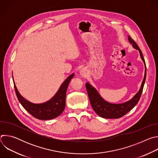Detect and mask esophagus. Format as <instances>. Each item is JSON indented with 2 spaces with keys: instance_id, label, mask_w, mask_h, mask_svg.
Wrapping results in <instances>:
<instances>
[{
  "instance_id": "esophagus-1",
  "label": "esophagus",
  "mask_w": 158,
  "mask_h": 158,
  "mask_svg": "<svg viewBox=\"0 0 158 158\" xmlns=\"http://www.w3.org/2000/svg\"><path fill=\"white\" fill-rule=\"evenodd\" d=\"M80 74L82 76V77H84V76H86V70L85 69H82L80 71Z\"/></svg>"
}]
</instances>
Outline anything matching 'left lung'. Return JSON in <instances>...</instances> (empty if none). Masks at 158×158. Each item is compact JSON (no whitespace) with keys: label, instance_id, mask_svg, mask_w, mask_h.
<instances>
[{"label":"left lung","instance_id":"left-lung-1","mask_svg":"<svg viewBox=\"0 0 158 158\" xmlns=\"http://www.w3.org/2000/svg\"><path fill=\"white\" fill-rule=\"evenodd\" d=\"M128 40L132 45V47L139 51L141 57L145 65V74L141 88L138 93L135 95L131 100L122 103V104H112L104 101L99 95L96 89L94 88L89 83L85 84L87 92L89 98L90 102L94 110L99 116L106 119H118L123 117L129 111H130L135 106H136L140 99L144 82L146 77V67L145 60L143 56L141 50L139 46L130 36L128 35Z\"/></svg>","mask_w":158,"mask_h":158}]
</instances>
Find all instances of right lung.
I'll return each mask as SVG.
<instances>
[{"label": "right lung", "instance_id": "right-lung-1", "mask_svg": "<svg viewBox=\"0 0 158 158\" xmlns=\"http://www.w3.org/2000/svg\"><path fill=\"white\" fill-rule=\"evenodd\" d=\"M74 74L67 77L62 84L55 96L49 101L42 104L32 103L22 97L14 84L17 99L22 106L34 118L40 120H49L58 117L62 114L65 106L66 91L69 84Z\"/></svg>", "mask_w": 158, "mask_h": 158}]
</instances>
